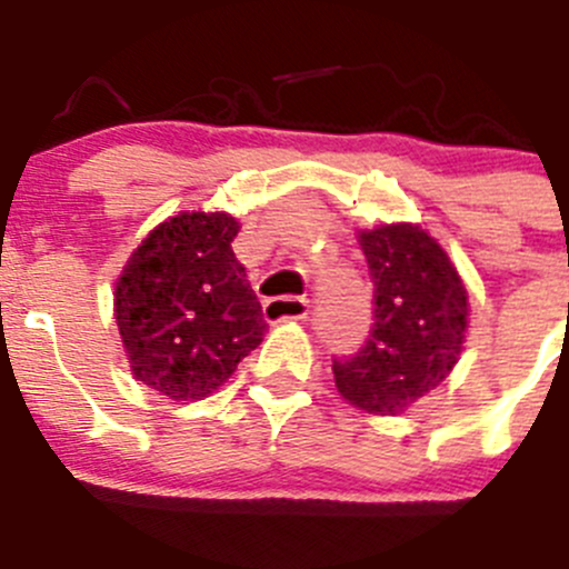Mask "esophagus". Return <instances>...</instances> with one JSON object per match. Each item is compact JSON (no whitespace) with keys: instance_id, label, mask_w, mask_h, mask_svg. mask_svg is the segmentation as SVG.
<instances>
[{"instance_id":"esophagus-1","label":"esophagus","mask_w":569,"mask_h":569,"mask_svg":"<svg viewBox=\"0 0 569 569\" xmlns=\"http://www.w3.org/2000/svg\"><path fill=\"white\" fill-rule=\"evenodd\" d=\"M310 301L301 296H281V299L264 301V319L270 325H281V321H299L308 319Z\"/></svg>"}]
</instances>
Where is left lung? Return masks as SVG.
Segmentation results:
<instances>
[{"label": "left lung", "instance_id": "8db88e82", "mask_svg": "<svg viewBox=\"0 0 569 569\" xmlns=\"http://www.w3.org/2000/svg\"><path fill=\"white\" fill-rule=\"evenodd\" d=\"M373 279V330L350 359L333 361L341 399L399 416L450 376L467 336L470 301L459 270L419 224L359 230Z\"/></svg>", "mask_w": 569, "mask_h": 569}]
</instances>
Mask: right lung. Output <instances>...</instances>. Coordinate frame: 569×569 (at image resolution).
I'll list each match as a JSON object with an SVG mask.
<instances>
[{
	"mask_svg": "<svg viewBox=\"0 0 569 569\" xmlns=\"http://www.w3.org/2000/svg\"><path fill=\"white\" fill-rule=\"evenodd\" d=\"M224 210L156 224L116 279L113 316L130 370L173 401L216 393L268 330Z\"/></svg>",
	"mask_w": 569,
	"mask_h": 569,
	"instance_id": "right-lung-1",
	"label": "right lung"
}]
</instances>
